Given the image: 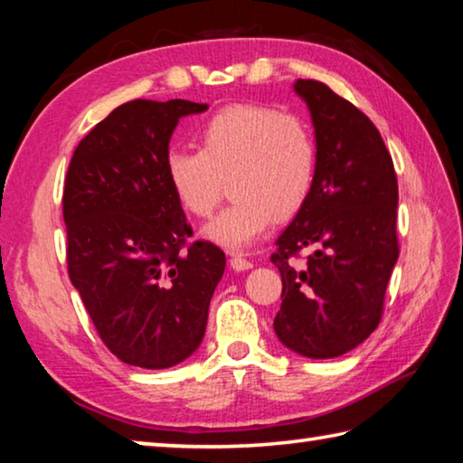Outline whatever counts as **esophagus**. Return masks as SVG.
I'll return each mask as SVG.
<instances>
[{
    "label": "esophagus",
    "mask_w": 463,
    "mask_h": 463,
    "mask_svg": "<svg viewBox=\"0 0 463 463\" xmlns=\"http://www.w3.org/2000/svg\"><path fill=\"white\" fill-rule=\"evenodd\" d=\"M231 268H232L234 271H247V269L253 268V261L247 260L245 255L234 253V255L231 257Z\"/></svg>",
    "instance_id": "obj_1"
}]
</instances>
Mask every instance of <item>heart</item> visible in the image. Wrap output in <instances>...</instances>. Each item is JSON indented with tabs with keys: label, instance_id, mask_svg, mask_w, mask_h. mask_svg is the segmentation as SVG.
Returning <instances> with one entry per match:
<instances>
[{
	"label": "heart",
	"instance_id": "b5f03b06",
	"mask_svg": "<svg viewBox=\"0 0 463 463\" xmlns=\"http://www.w3.org/2000/svg\"><path fill=\"white\" fill-rule=\"evenodd\" d=\"M200 151L171 148L165 175L185 213L208 218L222 200L232 202L203 237L226 249H247L271 218L289 221L312 192L318 167L315 132L294 114L263 106H232L203 122Z\"/></svg>",
	"mask_w": 463,
	"mask_h": 463
}]
</instances>
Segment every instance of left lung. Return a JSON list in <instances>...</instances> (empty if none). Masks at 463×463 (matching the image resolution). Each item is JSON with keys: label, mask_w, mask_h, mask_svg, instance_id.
Instances as JSON below:
<instances>
[{"label": "left lung", "mask_w": 463, "mask_h": 463, "mask_svg": "<svg viewBox=\"0 0 463 463\" xmlns=\"http://www.w3.org/2000/svg\"><path fill=\"white\" fill-rule=\"evenodd\" d=\"M294 91L310 109L318 146L315 185L276 241L281 273L278 339L304 357L347 354L380 325L398 253V182L392 156L367 116L315 80ZM308 248L307 264L293 260Z\"/></svg>", "instance_id": "8db88e82"}]
</instances>
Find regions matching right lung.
Masks as SVG:
<instances>
[{
  "label": "right lung",
  "mask_w": 463,
  "mask_h": 463,
  "mask_svg": "<svg viewBox=\"0 0 463 463\" xmlns=\"http://www.w3.org/2000/svg\"><path fill=\"white\" fill-rule=\"evenodd\" d=\"M206 104L132 99L96 124L69 163L62 192L67 268L106 347L165 370L200 347L224 253L194 241L165 175L182 116Z\"/></svg>",
  "instance_id": "right-lung-1"
}]
</instances>
